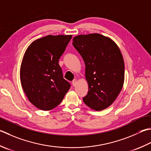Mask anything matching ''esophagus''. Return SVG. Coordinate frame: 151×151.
<instances>
[{
	"instance_id": "1",
	"label": "esophagus",
	"mask_w": 151,
	"mask_h": 151,
	"mask_svg": "<svg viewBox=\"0 0 151 151\" xmlns=\"http://www.w3.org/2000/svg\"><path fill=\"white\" fill-rule=\"evenodd\" d=\"M76 84H77V81H76V79L73 80V82H72V84H73V86H75L76 85Z\"/></svg>"
}]
</instances>
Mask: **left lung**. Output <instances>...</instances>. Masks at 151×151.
Returning <instances> with one entry per match:
<instances>
[{
  "instance_id": "1",
  "label": "left lung",
  "mask_w": 151,
  "mask_h": 151,
  "mask_svg": "<svg viewBox=\"0 0 151 151\" xmlns=\"http://www.w3.org/2000/svg\"><path fill=\"white\" fill-rule=\"evenodd\" d=\"M73 40L86 67L88 92L83 101L93 110L105 109L116 99L124 82L120 50L110 38L98 33L78 35Z\"/></svg>"
}]
</instances>
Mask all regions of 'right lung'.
Listing matches in <instances>:
<instances>
[{
    "label": "right lung",
    "mask_w": 151,
    "mask_h": 151,
    "mask_svg": "<svg viewBox=\"0 0 151 151\" xmlns=\"http://www.w3.org/2000/svg\"><path fill=\"white\" fill-rule=\"evenodd\" d=\"M72 35H48L33 41L23 55L20 81L32 105L49 111L60 104L70 84L63 77L59 60Z\"/></svg>",
    "instance_id": "add662e5"
}]
</instances>
